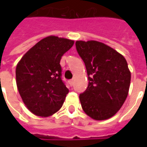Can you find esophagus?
Wrapping results in <instances>:
<instances>
[{
    "mask_svg": "<svg viewBox=\"0 0 147 147\" xmlns=\"http://www.w3.org/2000/svg\"><path fill=\"white\" fill-rule=\"evenodd\" d=\"M68 83H69V84H70V86H73V85H74V80H70V81H69Z\"/></svg>",
    "mask_w": 147,
    "mask_h": 147,
    "instance_id": "1",
    "label": "esophagus"
}]
</instances>
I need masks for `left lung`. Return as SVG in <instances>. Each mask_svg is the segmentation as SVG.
Listing matches in <instances>:
<instances>
[{"label":"left lung","instance_id":"1","mask_svg":"<svg viewBox=\"0 0 147 147\" xmlns=\"http://www.w3.org/2000/svg\"><path fill=\"white\" fill-rule=\"evenodd\" d=\"M76 47L86 66L88 86L80 94L83 111L96 120L117 113L128 94L131 72L125 58L97 41H77Z\"/></svg>","mask_w":147,"mask_h":147}]
</instances>
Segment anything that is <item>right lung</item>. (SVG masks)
<instances>
[{
	"instance_id": "obj_1",
	"label": "right lung",
	"mask_w": 147,
	"mask_h": 147,
	"mask_svg": "<svg viewBox=\"0 0 147 147\" xmlns=\"http://www.w3.org/2000/svg\"><path fill=\"white\" fill-rule=\"evenodd\" d=\"M74 41L49 36L34 45L21 58L16 69L19 93L27 109L39 117L57 112L69 92L62 80L61 57Z\"/></svg>"
}]
</instances>
